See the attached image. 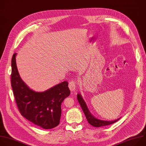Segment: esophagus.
Segmentation results:
<instances>
[{"mask_svg":"<svg viewBox=\"0 0 146 146\" xmlns=\"http://www.w3.org/2000/svg\"><path fill=\"white\" fill-rule=\"evenodd\" d=\"M76 85V82L75 80H71L69 82V89L71 92H74L75 90Z\"/></svg>","mask_w":146,"mask_h":146,"instance_id":"obj_1","label":"esophagus"}]
</instances>
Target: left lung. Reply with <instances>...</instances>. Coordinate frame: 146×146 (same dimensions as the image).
I'll list each match as a JSON object with an SVG mask.
<instances>
[{
    "mask_svg": "<svg viewBox=\"0 0 146 146\" xmlns=\"http://www.w3.org/2000/svg\"><path fill=\"white\" fill-rule=\"evenodd\" d=\"M77 99L78 100L79 103L80 104L82 110L84 112V114L86 115V119L87 120V121L89 122V123L90 124H91L92 126H94L95 127H104V126H106V125H109L110 124H112L114 123H115L116 121H117L120 118L115 120H113V121H104V120H101L99 119H97L96 118H95L92 115V114L90 113L88 108H87L86 103L84 102V101H83V98L81 97L80 94H78L77 95Z\"/></svg>",
    "mask_w": 146,
    "mask_h": 146,
    "instance_id": "8db88e82",
    "label": "left lung"
}]
</instances>
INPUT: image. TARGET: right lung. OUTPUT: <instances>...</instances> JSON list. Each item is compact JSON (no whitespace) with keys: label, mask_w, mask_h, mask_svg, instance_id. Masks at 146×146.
Wrapping results in <instances>:
<instances>
[{"label":"right lung","mask_w":146,"mask_h":146,"mask_svg":"<svg viewBox=\"0 0 146 146\" xmlns=\"http://www.w3.org/2000/svg\"><path fill=\"white\" fill-rule=\"evenodd\" d=\"M11 60V83L18 110L25 118L45 129H52L60 123L61 104L70 94L67 81L54 86L44 92L30 89L18 73L15 56Z\"/></svg>","instance_id":"add662e5"}]
</instances>
